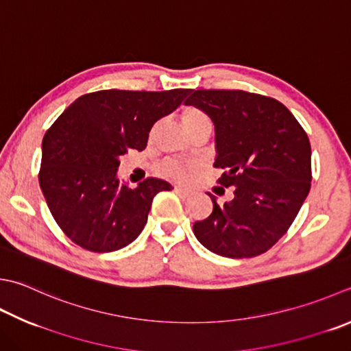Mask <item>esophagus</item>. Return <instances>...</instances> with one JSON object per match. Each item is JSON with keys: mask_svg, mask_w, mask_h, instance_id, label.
<instances>
[{"mask_svg": "<svg viewBox=\"0 0 351 351\" xmlns=\"http://www.w3.org/2000/svg\"><path fill=\"white\" fill-rule=\"evenodd\" d=\"M175 193L176 195H180L181 197H189L190 195H191V191L189 190V189H184V187H176V185H175Z\"/></svg>", "mask_w": 351, "mask_h": 351, "instance_id": "1", "label": "esophagus"}]
</instances>
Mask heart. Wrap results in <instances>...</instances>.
<instances>
[{
    "mask_svg": "<svg viewBox=\"0 0 351 351\" xmlns=\"http://www.w3.org/2000/svg\"><path fill=\"white\" fill-rule=\"evenodd\" d=\"M180 120L182 128L185 129V132L190 136L197 132H202V130H208V132H211L213 129L211 117L205 112L202 108L195 105L184 106L180 112ZM161 173L173 181H187L191 173H193V167L185 166V164L180 161L167 160L161 164Z\"/></svg>",
    "mask_w": 351,
    "mask_h": 351,
    "instance_id": "obj_1",
    "label": "heart"
}]
</instances>
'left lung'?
I'll return each instance as SVG.
<instances>
[{"instance_id": "obj_1", "label": "left lung", "mask_w": 351, "mask_h": 351, "mask_svg": "<svg viewBox=\"0 0 351 351\" xmlns=\"http://www.w3.org/2000/svg\"><path fill=\"white\" fill-rule=\"evenodd\" d=\"M187 105L202 108L216 129L217 195L232 189L230 202L213 197L211 215L193 225L211 252L256 257L286 234L311 190V141L283 103L243 89H196Z\"/></svg>"}]
</instances>
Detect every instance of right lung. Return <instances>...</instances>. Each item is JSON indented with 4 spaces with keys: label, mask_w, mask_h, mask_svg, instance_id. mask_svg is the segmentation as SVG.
I'll return each instance as SVG.
<instances>
[{
    "label": "right lung",
    "mask_w": 351,
    "mask_h": 351,
    "mask_svg": "<svg viewBox=\"0 0 351 351\" xmlns=\"http://www.w3.org/2000/svg\"><path fill=\"white\" fill-rule=\"evenodd\" d=\"M191 89H101L74 100L43 140L39 185L51 216L80 248L111 252L140 236L154 197L173 187L146 178L130 189L117 180L120 156L146 149L155 121Z\"/></svg>",
    "instance_id": "1"
}]
</instances>
